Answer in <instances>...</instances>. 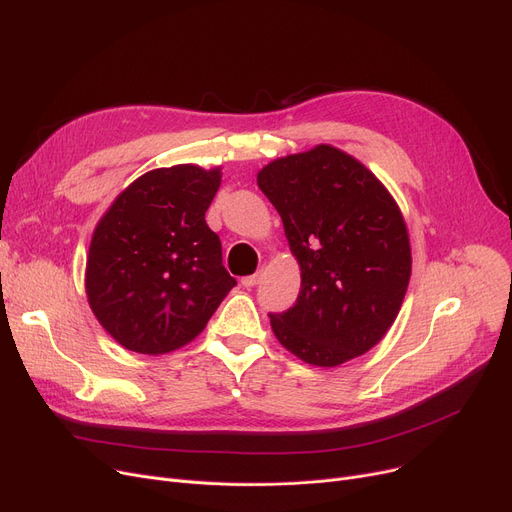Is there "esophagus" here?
<instances>
[{"label": "esophagus", "instance_id": "34e87169", "mask_svg": "<svg viewBox=\"0 0 512 512\" xmlns=\"http://www.w3.org/2000/svg\"><path fill=\"white\" fill-rule=\"evenodd\" d=\"M261 282V274L257 272V274H251V276H245L240 280V284L245 286V288H253V286H257Z\"/></svg>", "mask_w": 512, "mask_h": 512}]
</instances>
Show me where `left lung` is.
Here are the masks:
<instances>
[{
	"label": "left lung",
	"mask_w": 512,
	"mask_h": 512,
	"mask_svg": "<svg viewBox=\"0 0 512 512\" xmlns=\"http://www.w3.org/2000/svg\"><path fill=\"white\" fill-rule=\"evenodd\" d=\"M257 184L301 265L297 303L270 313L276 338L317 367L367 353L394 324L411 278L398 205L361 161L330 145L272 161Z\"/></svg>",
	"instance_id": "8db88e82"
}]
</instances>
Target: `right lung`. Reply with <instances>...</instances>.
<instances>
[{"instance_id": "1", "label": "right lung", "mask_w": 512, "mask_h": 512, "mask_svg": "<svg viewBox=\"0 0 512 512\" xmlns=\"http://www.w3.org/2000/svg\"><path fill=\"white\" fill-rule=\"evenodd\" d=\"M220 168H159L134 180L99 220L87 257L89 305L116 342L143 355L197 338L236 286L205 211Z\"/></svg>"}]
</instances>
